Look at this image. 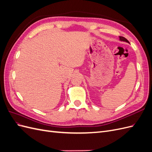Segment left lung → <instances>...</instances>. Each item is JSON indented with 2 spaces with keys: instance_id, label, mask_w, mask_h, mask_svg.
Wrapping results in <instances>:
<instances>
[{
  "instance_id": "obj_1",
  "label": "left lung",
  "mask_w": 152,
  "mask_h": 152,
  "mask_svg": "<svg viewBox=\"0 0 152 152\" xmlns=\"http://www.w3.org/2000/svg\"><path fill=\"white\" fill-rule=\"evenodd\" d=\"M119 38H120V40H121V41H124V42H126L127 43H129V41L126 38H124V37L120 36V37H119Z\"/></svg>"
}]
</instances>
